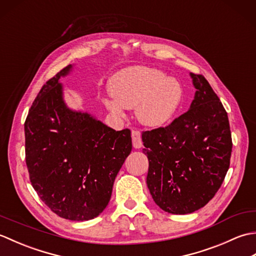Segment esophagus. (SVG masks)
I'll return each mask as SVG.
<instances>
[{"mask_svg": "<svg viewBox=\"0 0 256 256\" xmlns=\"http://www.w3.org/2000/svg\"><path fill=\"white\" fill-rule=\"evenodd\" d=\"M132 142L135 148H140L143 146L142 135L140 131H132Z\"/></svg>", "mask_w": 256, "mask_h": 256, "instance_id": "1", "label": "esophagus"}]
</instances>
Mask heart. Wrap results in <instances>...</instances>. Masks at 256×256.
I'll use <instances>...</instances> for the list:
<instances>
[{
  "label": "heart",
  "mask_w": 256,
  "mask_h": 256,
  "mask_svg": "<svg viewBox=\"0 0 256 256\" xmlns=\"http://www.w3.org/2000/svg\"><path fill=\"white\" fill-rule=\"evenodd\" d=\"M114 99L104 104L113 114L123 116V106H136L138 121L150 128H160L175 116L182 100V88L174 78H166L160 70L133 67L120 72L112 82Z\"/></svg>",
  "instance_id": "obj_1"
}]
</instances>
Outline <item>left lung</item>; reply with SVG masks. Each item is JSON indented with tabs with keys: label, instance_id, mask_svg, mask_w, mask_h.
Segmentation results:
<instances>
[{
	"label": "left lung",
	"instance_id": "left-lung-1",
	"mask_svg": "<svg viewBox=\"0 0 256 256\" xmlns=\"http://www.w3.org/2000/svg\"><path fill=\"white\" fill-rule=\"evenodd\" d=\"M190 76L197 91L189 110L165 128L142 133L148 158L146 184L155 204L172 214H192L214 197L232 152L220 99L202 74Z\"/></svg>",
	"mask_w": 256,
	"mask_h": 256
}]
</instances>
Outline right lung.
<instances>
[{
    "label": "right lung",
    "mask_w": 256,
    "mask_h": 256,
    "mask_svg": "<svg viewBox=\"0 0 256 256\" xmlns=\"http://www.w3.org/2000/svg\"><path fill=\"white\" fill-rule=\"evenodd\" d=\"M42 86L24 124L25 157L32 186L64 219L86 221L106 209L113 182L132 150L131 131H116L88 113L70 110L59 79Z\"/></svg>",
    "instance_id": "right-lung-1"
}]
</instances>
